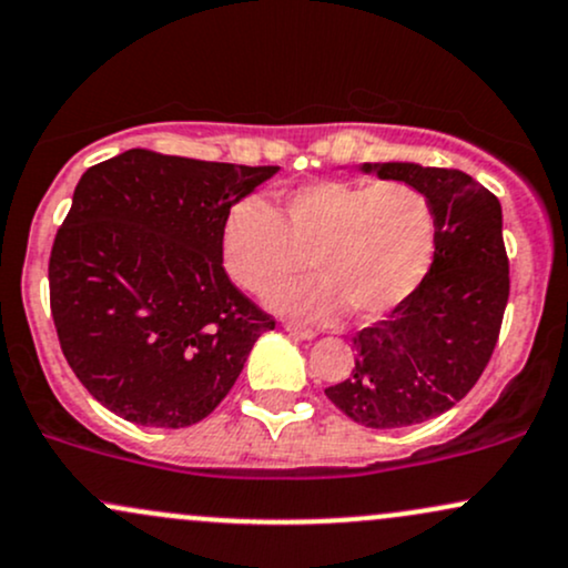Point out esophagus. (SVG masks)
Listing matches in <instances>:
<instances>
[{
	"mask_svg": "<svg viewBox=\"0 0 568 568\" xmlns=\"http://www.w3.org/2000/svg\"><path fill=\"white\" fill-rule=\"evenodd\" d=\"M284 329L290 335H295V337H301V341H311V337H314L316 333L311 327H303V324H297V322H284Z\"/></svg>",
	"mask_w": 568,
	"mask_h": 568,
	"instance_id": "1",
	"label": "esophagus"
}]
</instances>
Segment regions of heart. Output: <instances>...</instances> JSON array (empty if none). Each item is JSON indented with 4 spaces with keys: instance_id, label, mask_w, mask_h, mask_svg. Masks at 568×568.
Instances as JSON below:
<instances>
[{
    "instance_id": "heart-1",
    "label": "heart",
    "mask_w": 568,
    "mask_h": 568,
    "mask_svg": "<svg viewBox=\"0 0 568 568\" xmlns=\"http://www.w3.org/2000/svg\"><path fill=\"white\" fill-rule=\"evenodd\" d=\"M220 250L239 286L263 292L301 271L316 278L267 292L282 314L324 322L341 311L375 318L422 286L437 250L429 195L407 182L327 180L292 190L282 214L257 195L239 199L222 220Z\"/></svg>"
}]
</instances>
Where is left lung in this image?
I'll list each match as a JSON object with an SVG mask.
<instances>
[{
	"label": "left lung",
	"mask_w": 568,
	"mask_h": 568,
	"mask_svg": "<svg viewBox=\"0 0 568 568\" xmlns=\"http://www.w3.org/2000/svg\"><path fill=\"white\" fill-rule=\"evenodd\" d=\"M362 171L429 195L437 250L422 286L352 337V375L324 394L356 424L403 429L467 397L494 354L509 297L501 203L456 169L362 163Z\"/></svg>",
	"instance_id": "8db88e82"
}]
</instances>
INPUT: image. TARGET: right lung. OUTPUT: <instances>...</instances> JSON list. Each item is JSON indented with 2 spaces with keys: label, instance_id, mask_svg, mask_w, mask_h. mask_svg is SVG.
<instances>
[{
  "label": "right lung",
  "instance_id": "right-lung-1",
  "mask_svg": "<svg viewBox=\"0 0 568 568\" xmlns=\"http://www.w3.org/2000/svg\"><path fill=\"white\" fill-rule=\"evenodd\" d=\"M276 171L129 150L80 176L50 252V311L69 367L114 416L199 424L276 327L220 250L227 209Z\"/></svg>",
  "mask_w": 568,
  "mask_h": 568
}]
</instances>
